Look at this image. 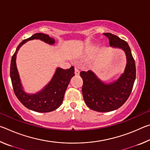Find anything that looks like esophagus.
<instances>
[{
	"instance_id": "34e87169",
	"label": "esophagus",
	"mask_w": 150,
	"mask_h": 150,
	"mask_svg": "<svg viewBox=\"0 0 150 150\" xmlns=\"http://www.w3.org/2000/svg\"><path fill=\"white\" fill-rule=\"evenodd\" d=\"M79 73H80L79 69H77V67H75V74L76 75H79Z\"/></svg>"
}]
</instances>
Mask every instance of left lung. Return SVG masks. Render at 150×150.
<instances>
[{
  "label": "left lung",
  "mask_w": 150,
  "mask_h": 150,
  "mask_svg": "<svg viewBox=\"0 0 150 150\" xmlns=\"http://www.w3.org/2000/svg\"><path fill=\"white\" fill-rule=\"evenodd\" d=\"M104 35L108 38L110 47L125 52L126 65L118 79L109 83H104L92 71L80 73L83 81L82 93L86 105L100 112L115 110L123 105L130 95L136 79L135 62L128 43L110 33Z\"/></svg>",
  "instance_id": "left-lung-1"
}]
</instances>
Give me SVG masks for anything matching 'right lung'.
<instances>
[{
    "mask_svg": "<svg viewBox=\"0 0 150 150\" xmlns=\"http://www.w3.org/2000/svg\"><path fill=\"white\" fill-rule=\"evenodd\" d=\"M32 40H40L50 45H54L55 42V39L48 35L37 33L20 43L11 59V78L12 87L17 98L27 108L38 112H49L55 110L62 104L71 79L75 75V69L73 66L68 69L57 67L52 79L41 91L34 94L25 92L16 67V55L22 45Z\"/></svg>",
    "mask_w": 150,
    "mask_h": 150,
    "instance_id": "right-lung-1",
    "label": "right lung"
}]
</instances>
